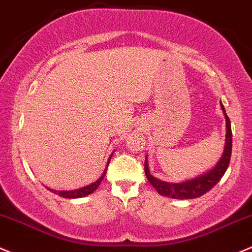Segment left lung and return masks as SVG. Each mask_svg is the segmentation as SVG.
<instances>
[{
    "label": "left lung",
    "instance_id": "1",
    "mask_svg": "<svg viewBox=\"0 0 252 252\" xmlns=\"http://www.w3.org/2000/svg\"><path fill=\"white\" fill-rule=\"evenodd\" d=\"M221 108L223 111L224 118H226V144H224L223 153H222L221 159L217 161V164L211 170L206 171L205 174L199 175L194 179L187 180V181L180 182V184H171V182H164L152 176L148 169L147 156L145 159V174L150 184L155 187V189L164 197H170L173 199H193L200 195L205 194L222 179L227 168L229 165L232 155V129L231 121L227 116L226 110L223 105L221 104Z\"/></svg>",
    "mask_w": 252,
    "mask_h": 252
}]
</instances>
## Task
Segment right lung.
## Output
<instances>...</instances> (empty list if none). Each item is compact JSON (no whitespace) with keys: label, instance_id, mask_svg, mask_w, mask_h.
<instances>
[{"label":"right lung","instance_id":"add662e5","mask_svg":"<svg viewBox=\"0 0 252 252\" xmlns=\"http://www.w3.org/2000/svg\"><path fill=\"white\" fill-rule=\"evenodd\" d=\"M111 157H112V155H111ZM111 157L108 158L107 165H106L104 174H102L101 176L99 177V180H96V181L93 182V184L88 185V186H84V187H82V189H72V190H55V189H48L50 190V192H53V193H55V194L60 195V197L70 198V199H73V198H82V197H86V195L91 194V193L94 192V190L96 189L97 187H99V185L101 184L102 179H104V176L106 175V170H107V166H108V163H110Z\"/></svg>","mask_w":252,"mask_h":252}]
</instances>
